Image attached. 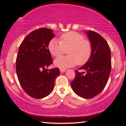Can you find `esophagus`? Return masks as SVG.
<instances>
[{
  "mask_svg": "<svg viewBox=\"0 0 126 126\" xmlns=\"http://www.w3.org/2000/svg\"><path fill=\"white\" fill-rule=\"evenodd\" d=\"M60 72H61V73H64V72L66 71V69H60Z\"/></svg>",
  "mask_w": 126,
  "mask_h": 126,
  "instance_id": "esophagus-1",
  "label": "esophagus"
}]
</instances>
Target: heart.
I'll use <instances>...</instances> for the list:
<instances>
[{
    "instance_id": "heart-1",
    "label": "heart",
    "mask_w": 126,
    "mask_h": 126,
    "mask_svg": "<svg viewBox=\"0 0 126 126\" xmlns=\"http://www.w3.org/2000/svg\"><path fill=\"white\" fill-rule=\"evenodd\" d=\"M48 50L53 56L58 57L67 51V56L56 59L54 64L60 69L72 67L78 64L83 65L90 59L92 54V44L77 32L69 31L62 34L60 41L56 38L50 40Z\"/></svg>"
}]
</instances>
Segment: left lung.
Wrapping results in <instances>:
<instances>
[{"mask_svg":"<svg viewBox=\"0 0 126 126\" xmlns=\"http://www.w3.org/2000/svg\"><path fill=\"white\" fill-rule=\"evenodd\" d=\"M92 44V54L85 64L79 68L85 71H75L71 82L72 89L80 97L89 99L101 93L107 83L111 70V50L102 36L94 31H85Z\"/></svg>","mask_w":126,"mask_h":126,"instance_id":"1","label":"left lung"}]
</instances>
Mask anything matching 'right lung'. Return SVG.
<instances>
[{"label": "right lung", "mask_w": 126, "mask_h": 126, "mask_svg": "<svg viewBox=\"0 0 126 126\" xmlns=\"http://www.w3.org/2000/svg\"><path fill=\"white\" fill-rule=\"evenodd\" d=\"M54 35L51 29L39 28L30 33L19 48L17 76L22 89L32 98L41 99L50 94L60 73L59 68L47 69L53 63L48 46Z\"/></svg>", "instance_id": "right-lung-1"}]
</instances>
